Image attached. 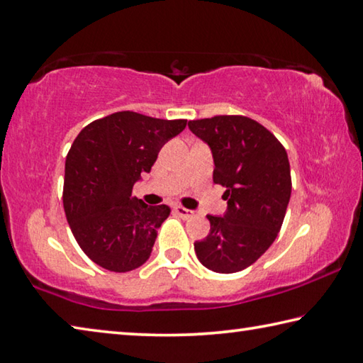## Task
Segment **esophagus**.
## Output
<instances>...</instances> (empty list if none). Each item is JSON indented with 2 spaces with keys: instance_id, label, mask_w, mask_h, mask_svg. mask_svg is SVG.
I'll return each mask as SVG.
<instances>
[{
  "instance_id": "obj_1",
  "label": "esophagus",
  "mask_w": 363,
  "mask_h": 363,
  "mask_svg": "<svg viewBox=\"0 0 363 363\" xmlns=\"http://www.w3.org/2000/svg\"><path fill=\"white\" fill-rule=\"evenodd\" d=\"M174 211H176L177 216H181L182 219H189V218L194 216V211H190V210H187V208H184V206H174Z\"/></svg>"
}]
</instances>
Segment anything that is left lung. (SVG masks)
<instances>
[{
    "label": "left lung",
    "instance_id": "8db88e82",
    "mask_svg": "<svg viewBox=\"0 0 363 363\" xmlns=\"http://www.w3.org/2000/svg\"><path fill=\"white\" fill-rule=\"evenodd\" d=\"M195 136L211 147L213 182L225 187L227 211L211 216L210 233L194 248L206 269L233 274L266 253L284 224L291 195L285 147L261 123L243 115L189 121Z\"/></svg>",
    "mask_w": 363,
    "mask_h": 363
}]
</instances>
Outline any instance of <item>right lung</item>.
Instances as JSON below:
<instances>
[{"mask_svg": "<svg viewBox=\"0 0 363 363\" xmlns=\"http://www.w3.org/2000/svg\"><path fill=\"white\" fill-rule=\"evenodd\" d=\"M187 120L115 112L84 126L65 160L64 210L84 255L112 272H130L149 259L169 206L133 196L158 152Z\"/></svg>", "mask_w": 363, "mask_h": 363, "instance_id": "right-lung-1", "label": "right lung"}]
</instances>
